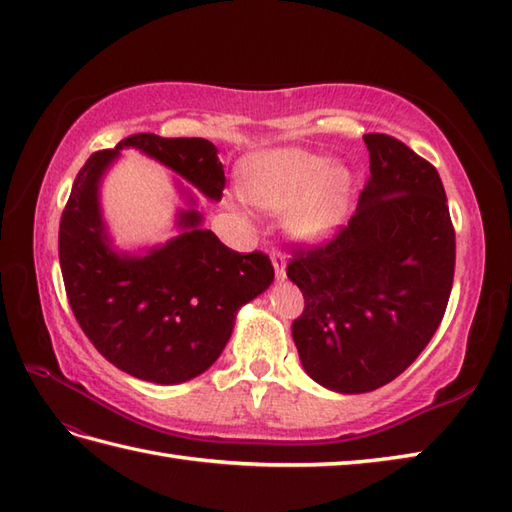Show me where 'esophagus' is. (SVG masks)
I'll return each mask as SVG.
<instances>
[{
  "label": "esophagus",
  "instance_id": "esophagus-1",
  "mask_svg": "<svg viewBox=\"0 0 512 512\" xmlns=\"http://www.w3.org/2000/svg\"><path fill=\"white\" fill-rule=\"evenodd\" d=\"M271 265L276 269L278 278H285V267H287V256L280 252V249H271Z\"/></svg>",
  "mask_w": 512,
  "mask_h": 512
}]
</instances>
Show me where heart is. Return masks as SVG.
Returning a JSON list of instances; mask_svg holds the SVG:
<instances>
[{"label": "heart", "instance_id": "obj_1", "mask_svg": "<svg viewBox=\"0 0 512 512\" xmlns=\"http://www.w3.org/2000/svg\"><path fill=\"white\" fill-rule=\"evenodd\" d=\"M243 195L267 212H289L293 236L315 241L342 221L348 173L304 149L256 153L241 164Z\"/></svg>", "mask_w": 512, "mask_h": 512}]
</instances>
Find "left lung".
Masks as SVG:
<instances>
[{"label":"left lung","instance_id":"8db88e82","mask_svg":"<svg viewBox=\"0 0 512 512\" xmlns=\"http://www.w3.org/2000/svg\"><path fill=\"white\" fill-rule=\"evenodd\" d=\"M370 177L346 227L298 243L287 276L304 295L291 333L309 377L361 394L410 368L445 317L456 232L438 170L388 133L363 135Z\"/></svg>","mask_w":512,"mask_h":512}]
</instances>
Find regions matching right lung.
<instances>
[{"label":"right lung","instance_id":"obj_1","mask_svg":"<svg viewBox=\"0 0 512 512\" xmlns=\"http://www.w3.org/2000/svg\"><path fill=\"white\" fill-rule=\"evenodd\" d=\"M127 146L173 168L206 197H223L217 146L203 138L135 133L116 149L92 153L61 214L65 293L76 322L109 363L144 381L181 383L219 359L236 311L271 285L274 265L263 252L225 247L210 230H201L195 210L181 212L186 232L149 256L111 252L100 221L98 181Z\"/></svg>","mask_w":512,"mask_h":512}]
</instances>
